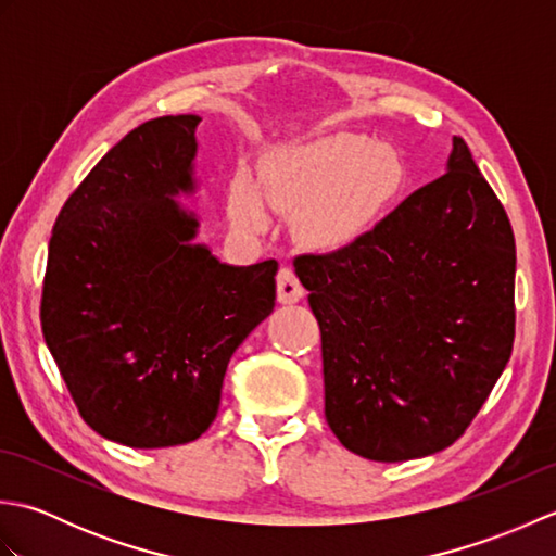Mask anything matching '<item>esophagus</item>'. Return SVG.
<instances>
[{
	"mask_svg": "<svg viewBox=\"0 0 556 556\" xmlns=\"http://www.w3.org/2000/svg\"><path fill=\"white\" fill-rule=\"evenodd\" d=\"M303 285L296 277V271H293L289 265H281L279 267V275H277V299L279 303H296L303 299Z\"/></svg>",
	"mask_w": 556,
	"mask_h": 556,
	"instance_id": "obj_1",
	"label": "esophagus"
}]
</instances>
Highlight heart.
Wrapping results in <instances>:
<instances>
[{"instance_id":"1","label":"heart","mask_w":556,"mask_h":556,"mask_svg":"<svg viewBox=\"0 0 556 556\" xmlns=\"http://www.w3.org/2000/svg\"><path fill=\"white\" fill-rule=\"evenodd\" d=\"M404 184V164L394 150L365 136H332L267 157L263 172L271 207L299 212V231L308 243L332 248L351 241L380 215ZM229 217L248 233L267 227V207L251 174L229 188Z\"/></svg>"}]
</instances>
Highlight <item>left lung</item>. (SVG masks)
Returning <instances> with one entry per match:
<instances>
[{"mask_svg": "<svg viewBox=\"0 0 556 556\" xmlns=\"http://www.w3.org/2000/svg\"><path fill=\"white\" fill-rule=\"evenodd\" d=\"M446 169L353 243L293 260L320 325L327 425L370 460L454 444L511 358V222L464 138Z\"/></svg>", "mask_w": 556, "mask_h": 556, "instance_id": "obj_1", "label": "left lung"}]
</instances>
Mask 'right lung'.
<instances>
[{
    "instance_id": "right-lung-1",
    "label": "right lung",
    "mask_w": 556,
    "mask_h": 556,
    "mask_svg": "<svg viewBox=\"0 0 556 556\" xmlns=\"http://www.w3.org/2000/svg\"><path fill=\"white\" fill-rule=\"evenodd\" d=\"M198 122L126 134L68 195L47 253L45 344L80 418L134 448L210 428L229 358L277 299V260L219 263L172 198L193 191Z\"/></svg>"
}]
</instances>
